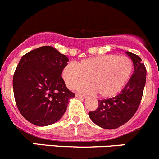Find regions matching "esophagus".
Here are the masks:
<instances>
[{"mask_svg": "<svg viewBox=\"0 0 159 159\" xmlns=\"http://www.w3.org/2000/svg\"><path fill=\"white\" fill-rule=\"evenodd\" d=\"M75 97H77V98H80V99H85V98H86V96H84V95H80V94H76V95H75Z\"/></svg>", "mask_w": 159, "mask_h": 159, "instance_id": "obj_1", "label": "esophagus"}]
</instances>
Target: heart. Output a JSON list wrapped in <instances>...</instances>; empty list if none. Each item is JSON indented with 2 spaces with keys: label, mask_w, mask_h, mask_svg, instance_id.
I'll use <instances>...</instances> for the list:
<instances>
[{
  "label": "heart",
  "mask_w": 159,
  "mask_h": 159,
  "mask_svg": "<svg viewBox=\"0 0 159 159\" xmlns=\"http://www.w3.org/2000/svg\"><path fill=\"white\" fill-rule=\"evenodd\" d=\"M133 72V63L125 56L115 54L96 56L64 67L62 77L70 89L85 93H95L102 98H111L123 89ZM89 80L91 85L82 86Z\"/></svg>",
  "instance_id": "1"
}]
</instances>
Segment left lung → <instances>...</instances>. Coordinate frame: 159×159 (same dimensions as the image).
Segmentation results:
<instances>
[{
	"label": "left lung",
	"instance_id": "8db88e82",
	"mask_svg": "<svg viewBox=\"0 0 159 159\" xmlns=\"http://www.w3.org/2000/svg\"><path fill=\"white\" fill-rule=\"evenodd\" d=\"M134 64V73L118 95L99 100V106L88 113L90 119L104 129H116L130 120L139 107L146 84L147 69L139 56L126 52Z\"/></svg>",
	"mask_w": 159,
	"mask_h": 159
}]
</instances>
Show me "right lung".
<instances>
[{"mask_svg":"<svg viewBox=\"0 0 159 159\" xmlns=\"http://www.w3.org/2000/svg\"><path fill=\"white\" fill-rule=\"evenodd\" d=\"M68 58L51 46H43L22 57L14 72L12 86L16 106L32 124L45 127L61 119L75 94L61 74Z\"/></svg>","mask_w":159,"mask_h":159,"instance_id":"1","label":"right lung"}]
</instances>
